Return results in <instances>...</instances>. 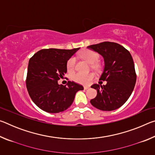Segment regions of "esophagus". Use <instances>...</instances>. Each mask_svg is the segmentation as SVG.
<instances>
[{"label":"esophagus","instance_id":"esophagus-1","mask_svg":"<svg viewBox=\"0 0 155 155\" xmlns=\"http://www.w3.org/2000/svg\"><path fill=\"white\" fill-rule=\"evenodd\" d=\"M90 88L89 86H84V90H87V89Z\"/></svg>","mask_w":155,"mask_h":155}]
</instances>
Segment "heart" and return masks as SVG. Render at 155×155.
<instances>
[{"label":"heart","mask_w":155,"mask_h":155,"mask_svg":"<svg viewBox=\"0 0 155 155\" xmlns=\"http://www.w3.org/2000/svg\"><path fill=\"white\" fill-rule=\"evenodd\" d=\"M81 57L91 64V68L95 70H99L101 69V65L98 62L99 59V54L96 52L91 50H84L80 54ZM76 59L74 57H72L67 61V69L69 72H72L75 68ZM72 78L75 82L83 85H89L91 83L94 78L93 73H81L77 72L72 76Z\"/></svg>","instance_id":"b5f03b06"}]
</instances>
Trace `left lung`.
Returning a JSON list of instances; mask_svg holds the SVG:
<instances>
[{
	"instance_id": "1",
	"label": "left lung",
	"mask_w": 155,
	"mask_h": 155,
	"mask_svg": "<svg viewBox=\"0 0 155 155\" xmlns=\"http://www.w3.org/2000/svg\"><path fill=\"white\" fill-rule=\"evenodd\" d=\"M103 57L104 66L100 81L106 85L94 84L97 96L91 104L102 111H114L122 106L132 94L136 83L133 59L128 50L119 44L104 41L87 46Z\"/></svg>"
}]
</instances>
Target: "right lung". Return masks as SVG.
<instances>
[{"instance_id":"right-lung-1","label":"right lung","mask_w":155,"mask_h":155,"mask_svg":"<svg viewBox=\"0 0 155 155\" xmlns=\"http://www.w3.org/2000/svg\"><path fill=\"white\" fill-rule=\"evenodd\" d=\"M78 49H42L29 59L26 85L31 100L43 111H65L71 106L76 93L84 89L74 81H68L67 85L57 82L66 74L68 60Z\"/></svg>"}]
</instances>
